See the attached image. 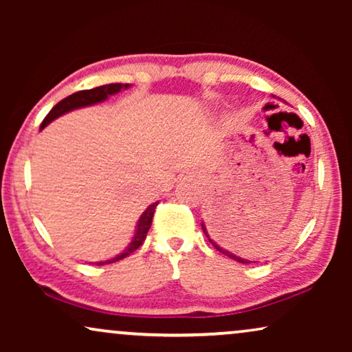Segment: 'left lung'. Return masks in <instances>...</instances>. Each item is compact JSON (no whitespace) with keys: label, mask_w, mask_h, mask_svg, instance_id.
<instances>
[{"label":"left lung","mask_w":352,"mask_h":352,"mask_svg":"<svg viewBox=\"0 0 352 352\" xmlns=\"http://www.w3.org/2000/svg\"><path fill=\"white\" fill-rule=\"evenodd\" d=\"M219 221H223V223H224V218L223 219H221L219 218ZM223 223H218L219 226L221 224H223ZM201 229H204V232H205V235H206V239H208L210 240V243L211 245H213V247L216 248V250H218V252L219 253H223V254H226V256H229V258H232L234 259V261H237V263H242V264H248V263H252V261H248V259H243V258H240V256H237V254H234V253H230L229 252V250H226V248H223V247H221V245H218V243H216L214 242V240L213 239H211V235H213V234H211L210 235V232H211V230H210V232H208V230H206V226H205V223H201ZM213 237H214V235H213Z\"/></svg>","instance_id":"8db88e82"}]
</instances>
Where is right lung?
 <instances>
[{
  "label": "right lung",
  "mask_w": 352,
  "mask_h": 352,
  "mask_svg": "<svg viewBox=\"0 0 352 352\" xmlns=\"http://www.w3.org/2000/svg\"><path fill=\"white\" fill-rule=\"evenodd\" d=\"M126 88H129L128 83L126 85L110 83V85L99 86V88L78 91V93L72 94V96H69V98L62 99L60 102H57L54 107L51 109V112L46 115V118L43 120L40 129L47 126V124H50L52 120H56L57 117H60V115L70 112V110H75V109H80V107H86V105H93V104L102 102V100H105V99L109 98V96L117 94L122 89H126ZM157 205H158V201H155V204H152V205H148L147 210L141 214V218H139V221H138L136 232H134V237L131 240V243L128 245L126 250H124L123 253L117 254V256L112 258V259H107V261H99V263H96V264L102 266V264H110V263L120 261V259L126 258L128 254H131L134 252V250H138L139 247H141L144 240H146V235L148 232V229H151V226H152V218H153V213H155Z\"/></svg>",
  "instance_id": "obj_1"
}]
</instances>
